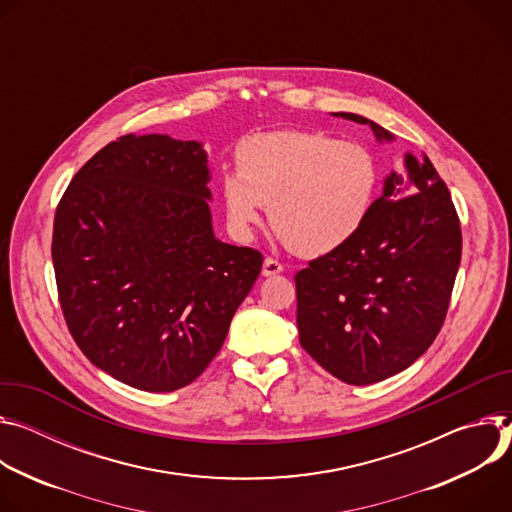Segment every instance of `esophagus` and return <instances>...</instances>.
Returning a JSON list of instances; mask_svg holds the SVG:
<instances>
[{
  "instance_id": "34e87169",
  "label": "esophagus",
  "mask_w": 512,
  "mask_h": 512,
  "mask_svg": "<svg viewBox=\"0 0 512 512\" xmlns=\"http://www.w3.org/2000/svg\"><path fill=\"white\" fill-rule=\"evenodd\" d=\"M282 272V264L278 262V260H274V258H266L264 260V264H262V274L264 276H276V274H280Z\"/></svg>"
}]
</instances>
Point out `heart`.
Masks as SVG:
<instances>
[{"label":"heart","instance_id":"obj_1","mask_svg":"<svg viewBox=\"0 0 512 512\" xmlns=\"http://www.w3.org/2000/svg\"><path fill=\"white\" fill-rule=\"evenodd\" d=\"M238 170L221 177L227 219L250 232L270 205L278 238L303 256H323L352 242L380 195L376 154L360 142L323 132H268L244 140Z\"/></svg>","mask_w":512,"mask_h":512}]
</instances>
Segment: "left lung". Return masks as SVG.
<instances>
[{
	"mask_svg": "<svg viewBox=\"0 0 512 512\" xmlns=\"http://www.w3.org/2000/svg\"><path fill=\"white\" fill-rule=\"evenodd\" d=\"M368 124L378 140L392 134ZM390 173L362 232L295 274L303 350L346 384L409 368L437 337L462 260V227L447 185L425 156Z\"/></svg>",
	"mask_w": 512,
	"mask_h": 512,
	"instance_id": "1",
	"label": "left lung"
}]
</instances>
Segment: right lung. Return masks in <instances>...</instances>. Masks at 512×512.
<instances>
[{
  "instance_id": "add662e5",
  "label": "right lung",
  "mask_w": 512,
  "mask_h": 512,
  "mask_svg": "<svg viewBox=\"0 0 512 512\" xmlns=\"http://www.w3.org/2000/svg\"><path fill=\"white\" fill-rule=\"evenodd\" d=\"M199 142L126 134L69 183L52 264L67 327L91 364L146 392L191 384L262 270L213 236Z\"/></svg>"
}]
</instances>
